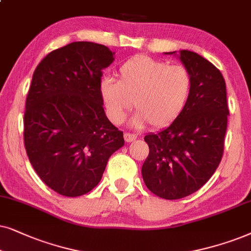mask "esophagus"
<instances>
[{"label": "esophagus", "instance_id": "esophagus-1", "mask_svg": "<svg viewBox=\"0 0 251 251\" xmlns=\"http://www.w3.org/2000/svg\"><path fill=\"white\" fill-rule=\"evenodd\" d=\"M124 139H125L126 142H132V141H134V140L136 139V135L135 134H132V133L125 132V133H124Z\"/></svg>", "mask_w": 251, "mask_h": 251}]
</instances>
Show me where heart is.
<instances>
[{"label":"heart","instance_id":"b5f03b06","mask_svg":"<svg viewBox=\"0 0 251 251\" xmlns=\"http://www.w3.org/2000/svg\"><path fill=\"white\" fill-rule=\"evenodd\" d=\"M117 76L118 81L105 78L100 86L109 118L117 124L134 101L135 126L149 123L151 127H166L179 118L192 96L193 76L186 66L170 65L147 55L126 61Z\"/></svg>","mask_w":251,"mask_h":251}]
</instances>
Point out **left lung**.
Returning <instances> with one entry per match:
<instances>
[{
	"instance_id": "1",
	"label": "left lung",
	"mask_w": 251,
	"mask_h": 251,
	"mask_svg": "<svg viewBox=\"0 0 251 251\" xmlns=\"http://www.w3.org/2000/svg\"><path fill=\"white\" fill-rule=\"evenodd\" d=\"M180 59L193 76L188 104L169 127L145 136L149 155L143 180L165 200L186 198L211 178L223 157L229 113L222 72L189 50H181Z\"/></svg>"
}]
</instances>
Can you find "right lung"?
Segmentation results:
<instances>
[{"mask_svg":"<svg viewBox=\"0 0 251 251\" xmlns=\"http://www.w3.org/2000/svg\"><path fill=\"white\" fill-rule=\"evenodd\" d=\"M108 47L78 41L49 52L36 66L26 98L24 145L49 188L75 198L91 192L109 157L124 146L106 118L102 70L113 62Z\"/></svg>","mask_w":251,"mask_h":251,"instance_id":"obj_1","label":"right lung"}]
</instances>
